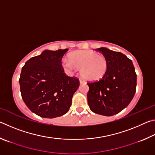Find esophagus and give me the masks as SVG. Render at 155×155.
<instances>
[{
    "instance_id": "esophagus-1",
    "label": "esophagus",
    "mask_w": 155,
    "mask_h": 155,
    "mask_svg": "<svg viewBox=\"0 0 155 155\" xmlns=\"http://www.w3.org/2000/svg\"><path fill=\"white\" fill-rule=\"evenodd\" d=\"M80 83L81 84H83V83H85V81L83 80V79H80Z\"/></svg>"
}]
</instances>
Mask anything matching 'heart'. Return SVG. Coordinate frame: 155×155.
Returning <instances> with one entry per match:
<instances>
[{"label": "heart", "mask_w": 155, "mask_h": 155, "mask_svg": "<svg viewBox=\"0 0 155 155\" xmlns=\"http://www.w3.org/2000/svg\"><path fill=\"white\" fill-rule=\"evenodd\" d=\"M64 59L62 65L67 72L72 73L81 68V74L85 79L96 81L106 74L109 62L103 54L93 51H77Z\"/></svg>", "instance_id": "heart-1"}]
</instances>
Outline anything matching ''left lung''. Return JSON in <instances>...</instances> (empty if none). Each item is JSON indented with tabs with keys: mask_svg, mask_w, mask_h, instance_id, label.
<instances>
[{
	"mask_svg": "<svg viewBox=\"0 0 155 155\" xmlns=\"http://www.w3.org/2000/svg\"><path fill=\"white\" fill-rule=\"evenodd\" d=\"M96 51L107 57L109 66L103 78L87 83L88 104L95 114L111 116L126 108L132 101L136 91L137 74L132 61L124 54L106 48Z\"/></svg>",
	"mask_w": 155,
	"mask_h": 155,
	"instance_id": "obj_1",
	"label": "left lung"
}]
</instances>
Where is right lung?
I'll return each instance as SVG.
<instances>
[{
	"instance_id": "1",
	"label": "right lung",
	"mask_w": 155,
	"mask_h": 155,
	"mask_svg": "<svg viewBox=\"0 0 155 155\" xmlns=\"http://www.w3.org/2000/svg\"><path fill=\"white\" fill-rule=\"evenodd\" d=\"M68 49L46 51L25 63L19 79L21 95L34 114L54 118L69 111L79 79L64 73L61 59Z\"/></svg>"
}]
</instances>
